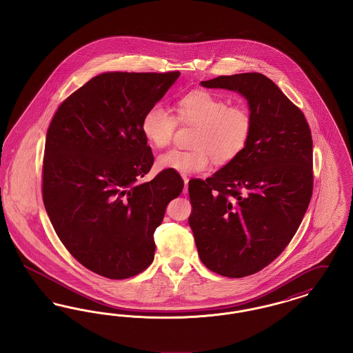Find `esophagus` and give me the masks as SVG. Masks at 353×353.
Instances as JSON below:
<instances>
[{
  "instance_id": "obj_1",
  "label": "esophagus",
  "mask_w": 353,
  "mask_h": 353,
  "mask_svg": "<svg viewBox=\"0 0 353 353\" xmlns=\"http://www.w3.org/2000/svg\"><path fill=\"white\" fill-rule=\"evenodd\" d=\"M183 179H184V190H183V193L184 194H188V183H189V179L186 177V176H183Z\"/></svg>"
}]
</instances>
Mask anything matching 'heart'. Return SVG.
<instances>
[{
  "mask_svg": "<svg viewBox=\"0 0 353 353\" xmlns=\"http://www.w3.org/2000/svg\"><path fill=\"white\" fill-rule=\"evenodd\" d=\"M176 118L196 125L190 145L193 150H170L156 160L159 170L193 174L209 168L212 157L219 164L232 161L250 140L252 118L243 105H229L226 99L206 90H193L176 101ZM165 105L154 103L144 112L140 130L154 148L168 145L177 121Z\"/></svg>",
  "mask_w": 353,
  "mask_h": 353,
  "instance_id": "1",
  "label": "heart"
}]
</instances>
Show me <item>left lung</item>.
<instances>
[{"mask_svg": "<svg viewBox=\"0 0 353 353\" xmlns=\"http://www.w3.org/2000/svg\"><path fill=\"white\" fill-rule=\"evenodd\" d=\"M201 85L238 92L252 114L246 148L205 181H189V225L202 263L242 278L270 265L296 233L312 196V137L302 111L263 74Z\"/></svg>", "mask_w": 353, "mask_h": 353, "instance_id": "left-lung-1", "label": "left lung"}]
</instances>
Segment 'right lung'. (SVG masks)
<instances>
[{"label": "right lung", "instance_id": "right-lung-1", "mask_svg": "<svg viewBox=\"0 0 353 353\" xmlns=\"http://www.w3.org/2000/svg\"><path fill=\"white\" fill-rule=\"evenodd\" d=\"M180 77L103 72L63 101L46 136L42 193L55 233L71 255L110 279L147 269L153 233L183 192L177 172L139 184L153 164L140 121Z\"/></svg>", "mask_w": 353, "mask_h": 353}]
</instances>
